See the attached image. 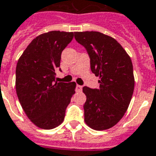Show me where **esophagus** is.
Instances as JSON below:
<instances>
[{
  "label": "esophagus",
  "instance_id": "1",
  "mask_svg": "<svg viewBox=\"0 0 156 156\" xmlns=\"http://www.w3.org/2000/svg\"><path fill=\"white\" fill-rule=\"evenodd\" d=\"M81 89H82V87H81V86H80V85H76V90L77 91V92H80V91H81Z\"/></svg>",
  "mask_w": 156,
  "mask_h": 156
}]
</instances>
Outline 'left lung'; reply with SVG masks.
Masks as SVG:
<instances>
[{"instance_id":"1","label":"left lung","mask_w":156,"mask_h":156,"mask_svg":"<svg viewBox=\"0 0 156 156\" xmlns=\"http://www.w3.org/2000/svg\"><path fill=\"white\" fill-rule=\"evenodd\" d=\"M75 38L86 48L91 70L99 76V88L83 87L87 96L84 118L97 131L117 124L129 106L134 90L133 63L116 40L97 31L76 32Z\"/></svg>"}]
</instances>
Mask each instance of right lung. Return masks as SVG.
I'll use <instances>...</instances> for the list:
<instances>
[{"label": "right lung", "mask_w": 156, "mask_h": 156, "mask_svg": "<svg viewBox=\"0 0 156 156\" xmlns=\"http://www.w3.org/2000/svg\"><path fill=\"white\" fill-rule=\"evenodd\" d=\"M73 32L50 31L38 35L19 58L16 67V92L28 118L42 129H52L64 120L76 92L75 82H57L61 53Z\"/></svg>", "instance_id": "obj_1"}]
</instances>
